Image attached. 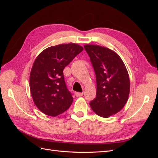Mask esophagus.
I'll use <instances>...</instances> for the list:
<instances>
[{"instance_id":"1","label":"esophagus","mask_w":158,"mask_h":158,"mask_svg":"<svg viewBox=\"0 0 158 158\" xmlns=\"http://www.w3.org/2000/svg\"><path fill=\"white\" fill-rule=\"evenodd\" d=\"M74 94L76 97H81L83 95V93H81V92H75Z\"/></svg>"}]
</instances>
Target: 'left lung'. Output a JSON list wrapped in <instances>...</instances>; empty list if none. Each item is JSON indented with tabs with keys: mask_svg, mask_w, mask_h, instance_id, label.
I'll list each match as a JSON object with an SVG mask.
<instances>
[{
	"mask_svg": "<svg viewBox=\"0 0 158 158\" xmlns=\"http://www.w3.org/2000/svg\"><path fill=\"white\" fill-rule=\"evenodd\" d=\"M94 69L97 82L96 98L90 102L98 115L107 118L125 106L130 93V79L119 55L98 45H85Z\"/></svg>",
	"mask_w": 158,
	"mask_h": 158,
	"instance_id": "obj_1",
	"label": "left lung"
}]
</instances>
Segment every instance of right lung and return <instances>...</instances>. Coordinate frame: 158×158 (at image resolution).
Instances as JSON below:
<instances>
[{"label": "right lung", "instance_id": "add662e5", "mask_svg": "<svg viewBox=\"0 0 158 158\" xmlns=\"http://www.w3.org/2000/svg\"><path fill=\"white\" fill-rule=\"evenodd\" d=\"M83 49L76 44H60L36 57L30 76V92L36 107L46 115L56 117L71 106L73 98L66 88L63 70Z\"/></svg>", "mask_w": 158, "mask_h": 158}]
</instances>
